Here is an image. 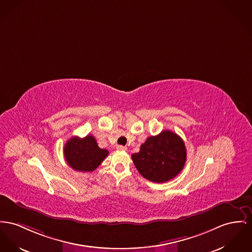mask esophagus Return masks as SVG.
Listing matches in <instances>:
<instances>
[{"label": "esophagus", "instance_id": "obj_1", "mask_svg": "<svg viewBox=\"0 0 252 252\" xmlns=\"http://www.w3.org/2000/svg\"><path fill=\"white\" fill-rule=\"evenodd\" d=\"M117 149L119 151H126L127 150V147L126 146H122V145H118L117 146Z\"/></svg>", "mask_w": 252, "mask_h": 252}]
</instances>
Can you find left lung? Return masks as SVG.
Returning a JSON list of instances; mask_svg holds the SVG:
<instances>
[{"mask_svg":"<svg viewBox=\"0 0 252 252\" xmlns=\"http://www.w3.org/2000/svg\"><path fill=\"white\" fill-rule=\"evenodd\" d=\"M137 171L153 183H165L175 178L185 166V142L178 134L164 130L158 135L149 136L132 155Z\"/></svg>","mask_w":252,"mask_h":252,"instance_id":"left-lung-1","label":"left lung"}]
</instances>
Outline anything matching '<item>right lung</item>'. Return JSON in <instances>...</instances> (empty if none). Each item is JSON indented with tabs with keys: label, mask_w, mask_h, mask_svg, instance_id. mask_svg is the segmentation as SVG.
Returning <instances> with one entry per match:
<instances>
[{
	"label": "right lung",
	"mask_w": 252,
	"mask_h": 252,
	"mask_svg": "<svg viewBox=\"0 0 252 252\" xmlns=\"http://www.w3.org/2000/svg\"><path fill=\"white\" fill-rule=\"evenodd\" d=\"M108 155V150L99 148L94 136L91 134L83 138L72 136L64 147L67 164L73 170L80 172L95 170Z\"/></svg>",
	"instance_id": "right-lung-1"
}]
</instances>
